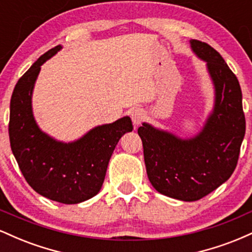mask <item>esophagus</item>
I'll use <instances>...</instances> for the list:
<instances>
[{
  "label": "esophagus",
  "instance_id": "1",
  "mask_svg": "<svg viewBox=\"0 0 252 252\" xmlns=\"http://www.w3.org/2000/svg\"><path fill=\"white\" fill-rule=\"evenodd\" d=\"M130 116H131V121H132V123H134V126H138L141 123H142V121L144 120V117H146V115H144V111L142 109L136 108L132 110L131 114H130Z\"/></svg>",
  "mask_w": 252,
  "mask_h": 252
}]
</instances>
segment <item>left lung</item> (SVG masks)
<instances>
[{
    "label": "left lung",
    "instance_id": "1",
    "mask_svg": "<svg viewBox=\"0 0 252 252\" xmlns=\"http://www.w3.org/2000/svg\"><path fill=\"white\" fill-rule=\"evenodd\" d=\"M190 47L207 63L216 89L215 110L195 137L182 140L143 123L137 130L153 187L161 194L195 201L232 175L245 135V116L238 79L225 60L206 42Z\"/></svg>",
    "mask_w": 252,
    "mask_h": 252
}]
</instances>
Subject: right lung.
Masks as SVG:
<instances>
[{
    "label": "right lung",
    "mask_w": 252,
    "mask_h": 252,
    "mask_svg": "<svg viewBox=\"0 0 252 252\" xmlns=\"http://www.w3.org/2000/svg\"><path fill=\"white\" fill-rule=\"evenodd\" d=\"M62 46L42 54L19 79L10 99L9 141L26 181L35 192L62 204H78L99 192L120 138L132 130L130 117L96 126L80 140L63 143L42 132L32 112V92L40 66Z\"/></svg>",
    "instance_id": "right-lung-1"
}]
</instances>
